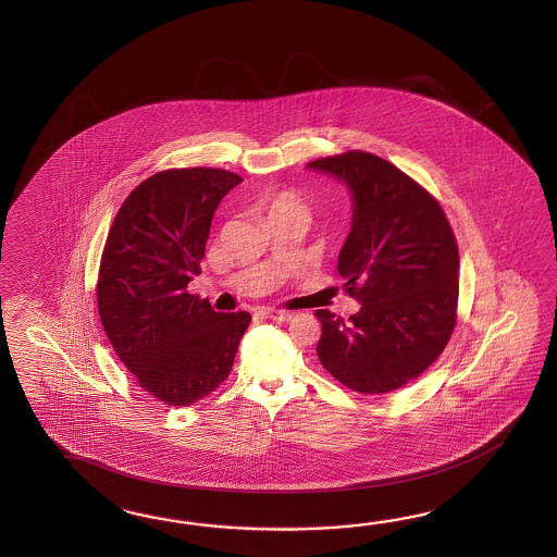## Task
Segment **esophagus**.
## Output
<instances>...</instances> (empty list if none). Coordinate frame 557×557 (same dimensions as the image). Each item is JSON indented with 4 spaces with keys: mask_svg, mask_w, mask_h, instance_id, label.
Here are the masks:
<instances>
[{
    "mask_svg": "<svg viewBox=\"0 0 557 557\" xmlns=\"http://www.w3.org/2000/svg\"><path fill=\"white\" fill-rule=\"evenodd\" d=\"M261 314L264 319L274 320V322H286V320H290V317H293L290 312L278 310V308H262Z\"/></svg>",
    "mask_w": 557,
    "mask_h": 557,
    "instance_id": "obj_1",
    "label": "esophagus"
}]
</instances>
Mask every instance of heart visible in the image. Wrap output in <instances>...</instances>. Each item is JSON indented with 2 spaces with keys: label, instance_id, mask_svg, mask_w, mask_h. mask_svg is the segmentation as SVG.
Listing matches in <instances>:
<instances>
[{
  "label": "heart",
  "instance_id": "b5f03b06",
  "mask_svg": "<svg viewBox=\"0 0 557 557\" xmlns=\"http://www.w3.org/2000/svg\"><path fill=\"white\" fill-rule=\"evenodd\" d=\"M286 213H305V205L293 193H278L269 201V216Z\"/></svg>",
  "mask_w": 557,
  "mask_h": 557
}]
</instances>
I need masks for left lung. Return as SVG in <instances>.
<instances>
[{"label":"left lung","mask_w":557,"mask_h":557,"mask_svg":"<svg viewBox=\"0 0 557 557\" xmlns=\"http://www.w3.org/2000/svg\"><path fill=\"white\" fill-rule=\"evenodd\" d=\"M352 197V225L338 255L350 319L317 310L320 364L362 394L418 379L450 341L458 307V245L434 197L376 154L350 151L308 163Z\"/></svg>","instance_id":"8db88e82"}]
</instances>
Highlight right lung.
Masks as SVG:
<instances>
[{"label":"right lung","instance_id":"1","mask_svg":"<svg viewBox=\"0 0 557 557\" xmlns=\"http://www.w3.org/2000/svg\"><path fill=\"white\" fill-rule=\"evenodd\" d=\"M243 178L209 166L143 181L109 231L97 281L107 338L143 391L171 406L205 398L228 376L250 314L216 312L187 293L214 211Z\"/></svg>","mask_w":557,"mask_h":557}]
</instances>
